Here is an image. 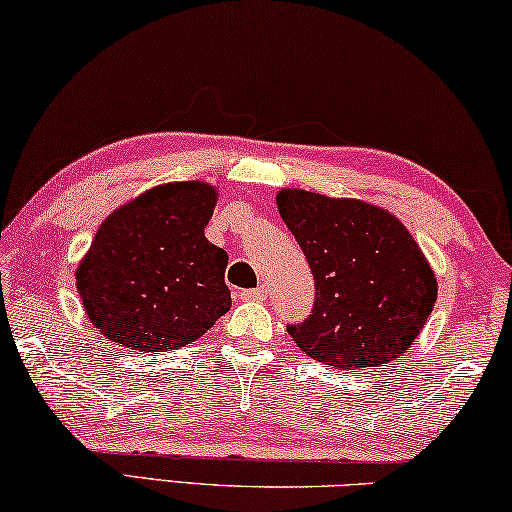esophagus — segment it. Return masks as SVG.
Segmentation results:
<instances>
[{
    "instance_id": "1",
    "label": "esophagus",
    "mask_w": 512,
    "mask_h": 512,
    "mask_svg": "<svg viewBox=\"0 0 512 512\" xmlns=\"http://www.w3.org/2000/svg\"><path fill=\"white\" fill-rule=\"evenodd\" d=\"M267 297V288L261 286V288H254V290H242L240 292V299L245 301H263Z\"/></svg>"
}]
</instances>
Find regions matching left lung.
Wrapping results in <instances>:
<instances>
[{"mask_svg": "<svg viewBox=\"0 0 512 512\" xmlns=\"http://www.w3.org/2000/svg\"><path fill=\"white\" fill-rule=\"evenodd\" d=\"M276 206L315 279L313 313L288 333L324 365L354 370L399 358L424 329L438 281L395 215L360 199L283 188Z\"/></svg>", "mask_w": 512, "mask_h": 512, "instance_id": "left-lung-1", "label": "left lung"}]
</instances>
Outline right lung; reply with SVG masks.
Returning a JSON list of instances; mask_svg holds the SVG:
<instances>
[{"instance_id":"obj_1","label":"right lung","mask_w":512,"mask_h":512,"mask_svg":"<svg viewBox=\"0 0 512 512\" xmlns=\"http://www.w3.org/2000/svg\"><path fill=\"white\" fill-rule=\"evenodd\" d=\"M217 190L163 183L117 208L77 267V290L99 333L145 354L186 347L231 308L226 251L206 240Z\"/></svg>"}]
</instances>
